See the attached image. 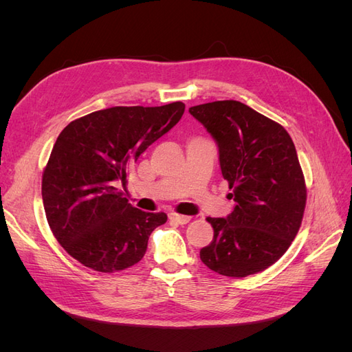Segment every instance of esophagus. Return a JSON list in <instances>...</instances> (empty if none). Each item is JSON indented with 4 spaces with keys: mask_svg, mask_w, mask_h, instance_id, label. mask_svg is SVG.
I'll use <instances>...</instances> for the list:
<instances>
[{
    "mask_svg": "<svg viewBox=\"0 0 352 352\" xmlns=\"http://www.w3.org/2000/svg\"><path fill=\"white\" fill-rule=\"evenodd\" d=\"M170 220L177 223V225H186V223H189L190 217L189 216H182V214H176V212H172V214H170Z\"/></svg>",
    "mask_w": 352,
    "mask_h": 352,
    "instance_id": "esophagus-1",
    "label": "esophagus"
}]
</instances>
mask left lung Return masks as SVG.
Masks as SVG:
<instances>
[{
    "instance_id": "1",
    "label": "left lung",
    "mask_w": 352,
    "mask_h": 352,
    "mask_svg": "<svg viewBox=\"0 0 352 352\" xmlns=\"http://www.w3.org/2000/svg\"><path fill=\"white\" fill-rule=\"evenodd\" d=\"M189 113L216 141L235 201L226 217L207 219L214 236L201 261L229 278L263 272L289 248L304 216L305 180L291 136L239 101L199 104Z\"/></svg>"
}]
</instances>
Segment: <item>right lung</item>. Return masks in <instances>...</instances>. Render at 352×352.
<instances>
[{"label": "right lung", "mask_w": 352, "mask_h": 352, "mask_svg": "<svg viewBox=\"0 0 352 352\" xmlns=\"http://www.w3.org/2000/svg\"><path fill=\"white\" fill-rule=\"evenodd\" d=\"M185 111L162 107H111L69 123L58 135L42 175V201L58 243L85 267L102 273L140 263L164 212L135 208L123 197L127 172Z\"/></svg>", "instance_id": "obj_1"}]
</instances>
